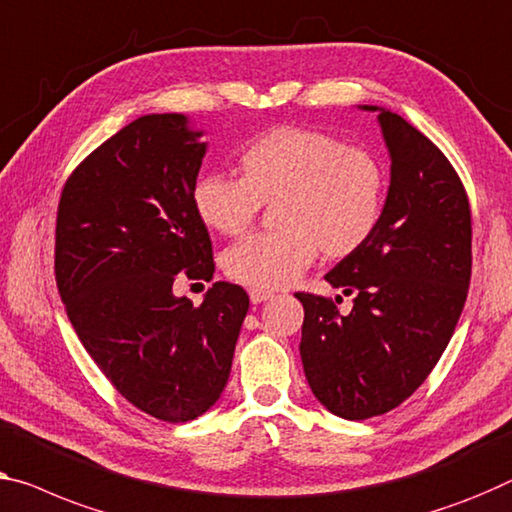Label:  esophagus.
<instances>
[{
  "label": "esophagus",
  "mask_w": 512,
  "mask_h": 512,
  "mask_svg": "<svg viewBox=\"0 0 512 512\" xmlns=\"http://www.w3.org/2000/svg\"><path fill=\"white\" fill-rule=\"evenodd\" d=\"M269 299H271V292H259V289H250V301H253L255 305L269 301Z\"/></svg>",
  "instance_id": "34e87169"
}]
</instances>
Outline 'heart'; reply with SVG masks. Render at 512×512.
<instances>
[{
    "instance_id": "heart-1",
    "label": "heart",
    "mask_w": 512,
    "mask_h": 512,
    "mask_svg": "<svg viewBox=\"0 0 512 512\" xmlns=\"http://www.w3.org/2000/svg\"><path fill=\"white\" fill-rule=\"evenodd\" d=\"M241 179L207 172L193 186V209L209 230L248 232L262 204L278 202L280 230L248 236L223 255L227 278L259 292L294 282L315 262L345 259L377 232L386 200V172L375 154L347 147L312 128L280 126L243 144Z\"/></svg>"
}]
</instances>
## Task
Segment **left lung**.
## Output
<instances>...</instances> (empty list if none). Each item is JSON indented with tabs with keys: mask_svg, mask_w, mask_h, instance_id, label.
Wrapping results in <instances>:
<instances>
[{
	"mask_svg": "<svg viewBox=\"0 0 512 512\" xmlns=\"http://www.w3.org/2000/svg\"><path fill=\"white\" fill-rule=\"evenodd\" d=\"M363 110L379 112L391 186L372 239L326 273L354 305L340 315L333 299L296 294L305 379L347 421L386 414L423 384L451 342L471 280V209L453 165L400 114Z\"/></svg>",
	"mask_w": 512,
	"mask_h": 512,
	"instance_id": "obj_1",
	"label": "left lung"
}]
</instances>
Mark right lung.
<instances>
[{
    "mask_svg": "<svg viewBox=\"0 0 512 512\" xmlns=\"http://www.w3.org/2000/svg\"><path fill=\"white\" fill-rule=\"evenodd\" d=\"M200 137L183 114L131 121L75 167L57 209L55 278L75 333L112 386L165 423L216 404L250 305L232 282L200 305L172 292L216 271L193 209Z\"/></svg>",
    "mask_w": 512,
    "mask_h": 512,
    "instance_id": "1",
    "label": "right lung"
}]
</instances>
